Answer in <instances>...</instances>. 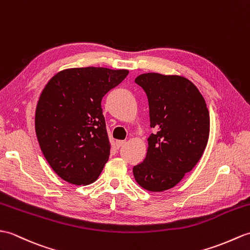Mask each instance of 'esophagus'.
Wrapping results in <instances>:
<instances>
[{
    "label": "esophagus",
    "instance_id": "1",
    "mask_svg": "<svg viewBox=\"0 0 250 250\" xmlns=\"http://www.w3.org/2000/svg\"><path fill=\"white\" fill-rule=\"evenodd\" d=\"M125 144V141H117V142H116V147L119 149L120 147H123Z\"/></svg>",
    "mask_w": 250,
    "mask_h": 250
}]
</instances>
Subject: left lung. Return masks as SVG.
I'll return each instance as SVG.
<instances>
[{
  "mask_svg": "<svg viewBox=\"0 0 250 250\" xmlns=\"http://www.w3.org/2000/svg\"><path fill=\"white\" fill-rule=\"evenodd\" d=\"M135 83L146 92L150 126L155 132L133 175L145 189L163 191L198 163L208 144L210 115L198 88L183 77L151 72L138 75Z\"/></svg>",
  "mask_w": 250,
  "mask_h": 250,
  "instance_id": "1",
  "label": "left lung"
}]
</instances>
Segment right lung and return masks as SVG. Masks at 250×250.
I'll use <instances>...</instances> for the list:
<instances>
[{"mask_svg":"<svg viewBox=\"0 0 250 250\" xmlns=\"http://www.w3.org/2000/svg\"><path fill=\"white\" fill-rule=\"evenodd\" d=\"M127 73L124 69L71 68L45 85L35 130L45 160L65 181L90 184L100 176L111 149L101 101Z\"/></svg>","mask_w":250,"mask_h":250,"instance_id":"1","label":"right lung"}]
</instances>
